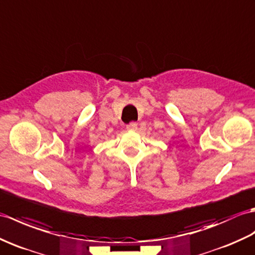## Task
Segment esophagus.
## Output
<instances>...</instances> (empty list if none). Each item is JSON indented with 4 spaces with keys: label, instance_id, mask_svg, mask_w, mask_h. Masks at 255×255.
I'll return each instance as SVG.
<instances>
[{
    "label": "esophagus",
    "instance_id": "esophagus-1",
    "mask_svg": "<svg viewBox=\"0 0 255 255\" xmlns=\"http://www.w3.org/2000/svg\"><path fill=\"white\" fill-rule=\"evenodd\" d=\"M137 127H138V125H137V123H134V122H132V123H130V124H128L127 125V130H130V131H134V130H137Z\"/></svg>",
    "mask_w": 255,
    "mask_h": 255
}]
</instances>
